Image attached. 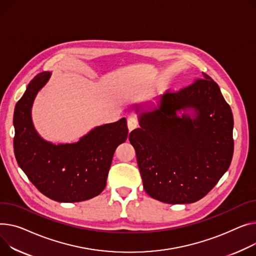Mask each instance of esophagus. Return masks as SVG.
<instances>
[{
    "label": "esophagus",
    "mask_w": 256,
    "mask_h": 256,
    "mask_svg": "<svg viewBox=\"0 0 256 256\" xmlns=\"http://www.w3.org/2000/svg\"><path fill=\"white\" fill-rule=\"evenodd\" d=\"M137 126H138V120H137V118L132 117V116H130V117L128 118V130L132 132V130H134Z\"/></svg>",
    "instance_id": "esophagus-1"
}]
</instances>
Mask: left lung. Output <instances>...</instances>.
I'll list each match as a JSON object with an SVG mask.
<instances>
[{
  "instance_id": "8db88e82",
  "label": "left lung",
  "mask_w": 256,
  "mask_h": 256,
  "mask_svg": "<svg viewBox=\"0 0 256 256\" xmlns=\"http://www.w3.org/2000/svg\"><path fill=\"white\" fill-rule=\"evenodd\" d=\"M156 102V106L153 102L134 105L140 128L128 140L137 154L143 187L162 202H194L213 188L232 162V109L205 73L202 79Z\"/></svg>"
}]
</instances>
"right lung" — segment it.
<instances>
[{
	"label": "right lung",
	"mask_w": 256,
	"mask_h": 256,
	"mask_svg": "<svg viewBox=\"0 0 256 256\" xmlns=\"http://www.w3.org/2000/svg\"><path fill=\"white\" fill-rule=\"evenodd\" d=\"M51 72L38 74L17 102L13 124L17 164L38 190L60 202H76L98 196L106 187L114 152L128 139L126 119L90 130L75 143L44 140L32 119V108Z\"/></svg>",
	"instance_id": "1"
}]
</instances>
